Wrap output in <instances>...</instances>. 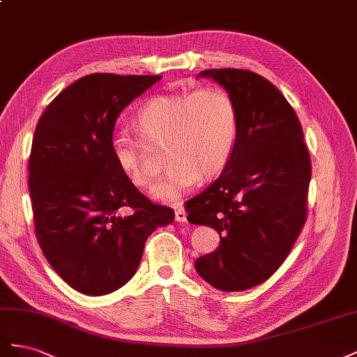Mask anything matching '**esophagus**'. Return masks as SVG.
Masks as SVG:
<instances>
[{"label": "esophagus", "mask_w": 357, "mask_h": 357, "mask_svg": "<svg viewBox=\"0 0 357 357\" xmlns=\"http://www.w3.org/2000/svg\"><path fill=\"white\" fill-rule=\"evenodd\" d=\"M175 220L178 222H185L187 221V212L184 209H176L175 211Z\"/></svg>", "instance_id": "obj_1"}]
</instances>
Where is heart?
<instances>
[{
    "mask_svg": "<svg viewBox=\"0 0 357 357\" xmlns=\"http://www.w3.org/2000/svg\"><path fill=\"white\" fill-rule=\"evenodd\" d=\"M139 137H112V155L124 176L139 190H149L154 173L148 151L165 148V176L154 188L161 202H176L196 182L215 178L226 169L236 146L239 118L233 97L222 88L149 98L133 118Z\"/></svg>",
    "mask_w": 357,
    "mask_h": 357,
    "instance_id": "obj_1",
    "label": "heart"
}]
</instances>
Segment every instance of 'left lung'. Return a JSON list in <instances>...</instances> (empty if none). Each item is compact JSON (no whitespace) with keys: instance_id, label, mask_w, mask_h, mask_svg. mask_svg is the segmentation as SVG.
I'll list each match as a JSON object with an SVG mask.
<instances>
[{"instance_id":"obj_1","label":"left lung","mask_w":357,"mask_h":357,"mask_svg":"<svg viewBox=\"0 0 357 357\" xmlns=\"http://www.w3.org/2000/svg\"><path fill=\"white\" fill-rule=\"evenodd\" d=\"M233 97L239 131L218 179L187 202V220L220 235V247L196 260L212 287L259 286L286 260L307 221L311 158L296 112L268 79L239 68L203 70Z\"/></svg>"}]
</instances>
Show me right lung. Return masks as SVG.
<instances>
[{"instance_id": "obj_1", "label": "right lung", "mask_w": 357, "mask_h": 357, "mask_svg": "<svg viewBox=\"0 0 357 357\" xmlns=\"http://www.w3.org/2000/svg\"><path fill=\"white\" fill-rule=\"evenodd\" d=\"M160 79L88 75L61 91L37 122L28 161L36 236L50 266L84 294L124 286L148 236L175 220L124 176L110 148L121 112Z\"/></svg>"}]
</instances>
